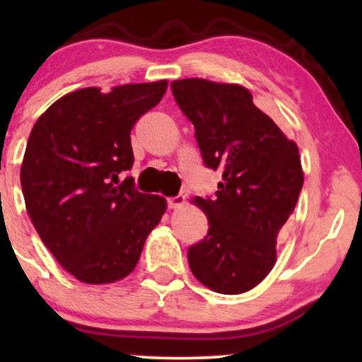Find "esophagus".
<instances>
[{
    "label": "esophagus",
    "instance_id": "34e87169",
    "mask_svg": "<svg viewBox=\"0 0 362 362\" xmlns=\"http://www.w3.org/2000/svg\"><path fill=\"white\" fill-rule=\"evenodd\" d=\"M185 204V197L184 195H177V197H170L168 199V207L170 209H178Z\"/></svg>",
    "mask_w": 362,
    "mask_h": 362
}]
</instances>
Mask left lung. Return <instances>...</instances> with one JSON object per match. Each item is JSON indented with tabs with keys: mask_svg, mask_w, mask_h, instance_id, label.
<instances>
[{
	"mask_svg": "<svg viewBox=\"0 0 362 362\" xmlns=\"http://www.w3.org/2000/svg\"><path fill=\"white\" fill-rule=\"evenodd\" d=\"M172 91L194 124L204 163L223 173L214 201L192 199L209 231L189 248L190 271L214 293H247L276 265L277 240L300 197L298 144L242 85L187 78L173 81Z\"/></svg>",
	"mask_w": 362,
	"mask_h": 362,
	"instance_id": "8db88e82",
	"label": "left lung"
}]
</instances>
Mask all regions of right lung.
<instances>
[{
	"label": "right lung",
	"mask_w": 362,
	"mask_h": 362,
	"mask_svg": "<svg viewBox=\"0 0 362 362\" xmlns=\"http://www.w3.org/2000/svg\"><path fill=\"white\" fill-rule=\"evenodd\" d=\"M168 81L81 88L37 119L20 182L45 247L78 281L110 284L134 271L167 201L119 173L134 163L131 129L160 103Z\"/></svg>",
	"instance_id": "1"
}]
</instances>
